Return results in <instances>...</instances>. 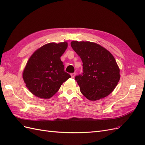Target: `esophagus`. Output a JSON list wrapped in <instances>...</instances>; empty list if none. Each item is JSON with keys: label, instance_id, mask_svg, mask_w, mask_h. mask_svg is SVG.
Listing matches in <instances>:
<instances>
[{"label": "esophagus", "instance_id": "esophagus-1", "mask_svg": "<svg viewBox=\"0 0 145 145\" xmlns=\"http://www.w3.org/2000/svg\"><path fill=\"white\" fill-rule=\"evenodd\" d=\"M75 76H76V73H71V76L72 78H74V77H75Z\"/></svg>", "mask_w": 145, "mask_h": 145}]
</instances>
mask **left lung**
Instances as JSON below:
<instances>
[{
    "instance_id": "8db88e82",
    "label": "left lung",
    "mask_w": 145,
    "mask_h": 145,
    "mask_svg": "<svg viewBox=\"0 0 145 145\" xmlns=\"http://www.w3.org/2000/svg\"><path fill=\"white\" fill-rule=\"evenodd\" d=\"M71 46L83 62V73L75 77L82 94L93 101L110 94L120 78V69L111 52L91 42L72 41Z\"/></svg>"
}]
</instances>
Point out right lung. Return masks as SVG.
I'll return each mask as SVG.
<instances>
[{"label":"right lung","instance_id":"1","mask_svg":"<svg viewBox=\"0 0 145 145\" xmlns=\"http://www.w3.org/2000/svg\"><path fill=\"white\" fill-rule=\"evenodd\" d=\"M68 43H50L42 46L30 57L23 72L24 82L29 91L42 99H50L71 76L64 70L60 57Z\"/></svg>","mask_w":145,"mask_h":145}]
</instances>
